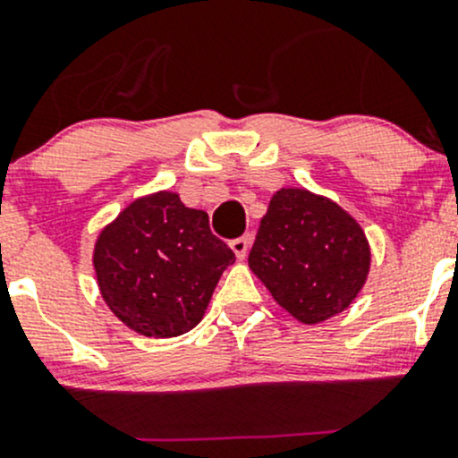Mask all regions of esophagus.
Here are the masks:
<instances>
[{"label":"esophagus","mask_w":458,"mask_h":458,"mask_svg":"<svg viewBox=\"0 0 458 458\" xmlns=\"http://www.w3.org/2000/svg\"><path fill=\"white\" fill-rule=\"evenodd\" d=\"M250 243H252L250 234H243V237L233 239V242H230V248H233V252L237 255V259H246L248 250H250Z\"/></svg>","instance_id":"esophagus-1"}]
</instances>
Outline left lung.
I'll return each mask as SVG.
<instances>
[{
    "mask_svg": "<svg viewBox=\"0 0 458 458\" xmlns=\"http://www.w3.org/2000/svg\"><path fill=\"white\" fill-rule=\"evenodd\" d=\"M248 263L284 310L312 326L354 301L370 270V246L361 225L335 201L281 188Z\"/></svg>",
    "mask_w": 458,
    "mask_h": 458,
    "instance_id": "left-lung-1",
    "label": "left lung"
}]
</instances>
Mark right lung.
Listing matches in <instances>:
<instances>
[{
  "mask_svg": "<svg viewBox=\"0 0 458 458\" xmlns=\"http://www.w3.org/2000/svg\"><path fill=\"white\" fill-rule=\"evenodd\" d=\"M92 263L114 317L143 336L168 339L201 321L234 252L210 233L206 212L157 192L101 230Z\"/></svg>",
  "mask_w": 458,
  "mask_h": 458,
  "instance_id": "1",
  "label": "right lung"
}]
</instances>
